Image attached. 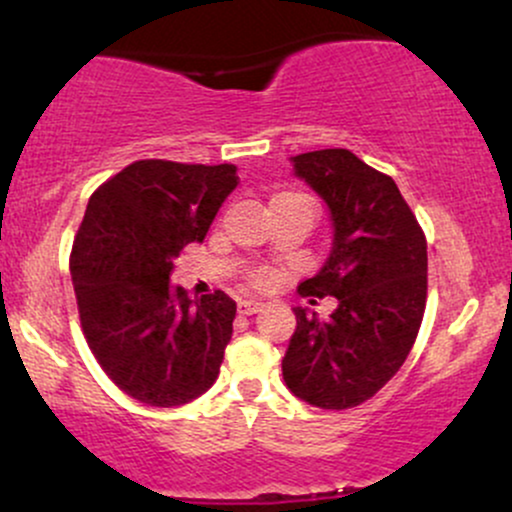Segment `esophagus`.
<instances>
[{"instance_id": "1", "label": "esophagus", "mask_w": 512, "mask_h": 512, "mask_svg": "<svg viewBox=\"0 0 512 512\" xmlns=\"http://www.w3.org/2000/svg\"><path fill=\"white\" fill-rule=\"evenodd\" d=\"M262 310V301H255V298H245V301L238 303L240 315H255Z\"/></svg>"}]
</instances>
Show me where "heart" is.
Segmentation results:
<instances>
[{"label": "heart", "instance_id": "b5f03b06", "mask_svg": "<svg viewBox=\"0 0 512 512\" xmlns=\"http://www.w3.org/2000/svg\"><path fill=\"white\" fill-rule=\"evenodd\" d=\"M255 279H257V284H264V281H267V274H257Z\"/></svg>", "mask_w": 512, "mask_h": 512}]
</instances>
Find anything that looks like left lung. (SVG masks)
Here are the masks:
<instances>
[{"mask_svg": "<svg viewBox=\"0 0 512 512\" xmlns=\"http://www.w3.org/2000/svg\"><path fill=\"white\" fill-rule=\"evenodd\" d=\"M291 163L332 221L330 255L298 293L334 296L337 308L330 317L293 308L284 383L305 404L351 409L373 397L414 346L426 308V238L395 180L349 149L308 151Z\"/></svg>", "mask_w": 512, "mask_h": 512, "instance_id": "left-lung-1", "label": "left lung"}]
</instances>
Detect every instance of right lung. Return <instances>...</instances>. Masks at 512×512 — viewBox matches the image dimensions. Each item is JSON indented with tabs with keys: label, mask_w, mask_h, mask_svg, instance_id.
Instances as JSON below:
<instances>
[{
	"label": "right lung",
	"mask_w": 512,
	"mask_h": 512,
	"mask_svg": "<svg viewBox=\"0 0 512 512\" xmlns=\"http://www.w3.org/2000/svg\"><path fill=\"white\" fill-rule=\"evenodd\" d=\"M236 166L137 161L103 182L72 248L88 349L108 378L149 407H180L219 378L236 301L170 284L180 250L202 243L236 190Z\"/></svg>",
	"instance_id": "add662e5"
}]
</instances>
